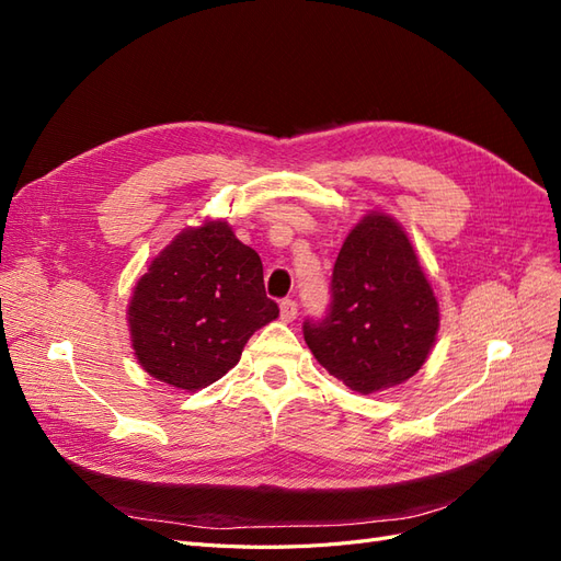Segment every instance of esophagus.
I'll use <instances>...</instances> for the list:
<instances>
[{"label": "esophagus", "instance_id": "1", "mask_svg": "<svg viewBox=\"0 0 561 561\" xmlns=\"http://www.w3.org/2000/svg\"><path fill=\"white\" fill-rule=\"evenodd\" d=\"M297 318V301L295 299H283L280 301V320L293 322Z\"/></svg>", "mask_w": 561, "mask_h": 561}]
</instances>
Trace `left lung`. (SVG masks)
Masks as SVG:
<instances>
[{
  "mask_svg": "<svg viewBox=\"0 0 561 561\" xmlns=\"http://www.w3.org/2000/svg\"><path fill=\"white\" fill-rule=\"evenodd\" d=\"M437 330L439 304L410 236L390 215L367 213L339 250L330 313L304 322L316 360L369 396L412 379Z\"/></svg>",
  "mask_w": 561,
  "mask_h": 561,
  "instance_id": "8db88e82",
  "label": "left lung"
}]
</instances>
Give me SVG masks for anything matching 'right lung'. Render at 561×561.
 <instances>
[{"label": "right lung", "instance_id": "right-lung-1", "mask_svg": "<svg viewBox=\"0 0 561 561\" xmlns=\"http://www.w3.org/2000/svg\"><path fill=\"white\" fill-rule=\"evenodd\" d=\"M276 318L260 254L225 219L182 229L135 283L126 311L140 367L180 390L222 379L248 339Z\"/></svg>", "mask_w": 561, "mask_h": 561}]
</instances>
